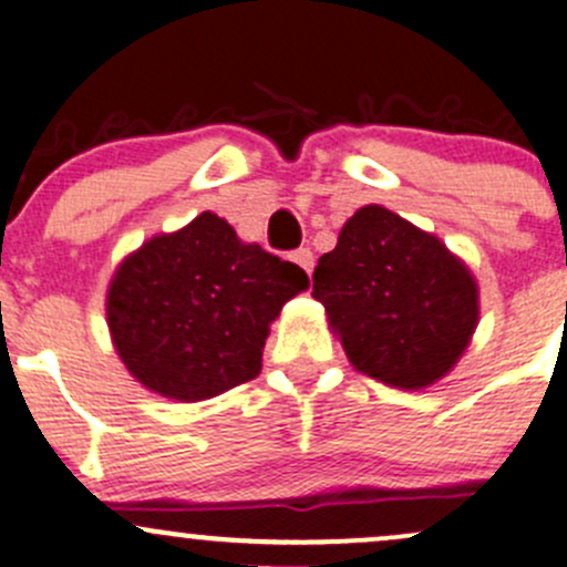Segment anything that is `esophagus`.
<instances>
[{
	"mask_svg": "<svg viewBox=\"0 0 567 567\" xmlns=\"http://www.w3.org/2000/svg\"><path fill=\"white\" fill-rule=\"evenodd\" d=\"M291 261H295V265H300L302 270H306L308 276H311V270H313V250L311 248L295 250V254H291Z\"/></svg>",
	"mask_w": 567,
	"mask_h": 567,
	"instance_id": "34e87169",
	"label": "esophagus"
}]
</instances>
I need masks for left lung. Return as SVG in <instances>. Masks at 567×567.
Returning a JSON list of instances; mask_svg holds the SVG:
<instances>
[{
	"label": "left lung",
	"instance_id": "obj_1",
	"mask_svg": "<svg viewBox=\"0 0 567 567\" xmlns=\"http://www.w3.org/2000/svg\"><path fill=\"white\" fill-rule=\"evenodd\" d=\"M313 297L352 367L394 389H424L452 372L480 322L472 270L378 204L358 209L319 259Z\"/></svg>",
	"mask_w": 567,
	"mask_h": 567
}]
</instances>
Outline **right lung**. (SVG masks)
I'll use <instances>...</instances> for the list:
<instances>
[{
	"instance_id": "1",
	"label": "right lung",
	"mask_w": 567,
	"mask_h": 567,
	"mask_svg": "<svg viewBox=\"0 0 567 567\" xmlns=\"http://www.w3.org/2000/svg\"><path fill=\"white\" fill-rule=\"evenodd\" d=\"M302 289L300 267L245 245L223 217L204 212L117 265L106 324L145 389L200 402L261 372L270 322Z\"/></svg>"
}]
</instances>
